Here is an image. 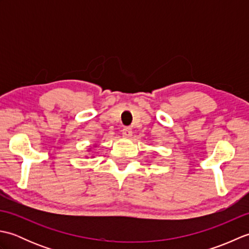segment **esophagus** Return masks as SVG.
<instances>
[{
	"label": "esophagus",
	"mask_w": 249,
	"mask_h": 249,
	"mask_svg": "<svg viewBox=\"0 0 249 249\" xmlns=\"http://www.w3.org/2000/svg\"><path fill=\"white\" fill-rule=\"evenodd\" d=\"M122 135H123L124 137H130L131 135H133V130H131L130 127H124L123 129H122Z\"/></svg>",
	"instance_id": "obj_1"
}]
</instances>
